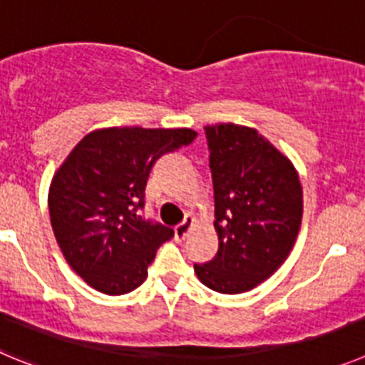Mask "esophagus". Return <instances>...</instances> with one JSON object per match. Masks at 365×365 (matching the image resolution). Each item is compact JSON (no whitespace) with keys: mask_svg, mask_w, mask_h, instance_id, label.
<instances>
[{"mask_svg":"<svg viewBox=\"0 0 365 365\" xmlns=\"http://www.w3.org/2000/svg\"><path fill=\"white\" fill-rule=\"evenodd\" d=\"M192 223H195V218L192 216H185V220H183L182 223H178L175 227V240L176 242H182V240H185V236L189 235L190 227H192Z\"/></svg>","mask_w":365,"mask_h":365,"instance_id":"obj_1","label":"esophagus"}]
</instances>
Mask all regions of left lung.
<instances>
[{
    "label": "left lung",
    "instance_id": "8db88e82",
    "mask_svg": "<svg viewBox=\"0 0 365 365\" xmlns=\"http://www.w3.org/2000/svg\"><path fill=\"white\" fill-rule=\"evenodd\" d=\"M205 136L218 252L195 264L196 277L218 293H245L293 249L304 212L300 180L291 160L256 129L216 123Z\"/></svg>",
    "mask_w": 365,
    "mask_h": 365
}]
</instances>
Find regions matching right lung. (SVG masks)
Returning <instances> with one entry per match:
<instances>
[{
  "label": "right lung",
  "instance_id": "obj_1",
  "mask_svg": "<svg viewBox=\"0 0 365 365\" xmlns=\"http://www.w3.org/2000/svg\"><path fill=\"white\" fill-rule=\"evenodd\" d=\"M196 136L190 129L93 130L56 170L48 189L52 231L91 287L116 297L143 284L158 247L175 235L140 212L150 169Z\"/></svg>",
  "mask_w": 365,
  "mask_h": 365
}]
</instances>
